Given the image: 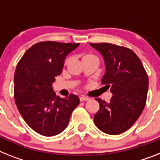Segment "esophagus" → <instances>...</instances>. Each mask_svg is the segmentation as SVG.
Returning a JSON list of instances; mask_svg holds the SVG:
<instances>
[{
    "mask_svg": "<svg viewBox=\"0 0 160 160\" xmlns=\"http://www.w3.org/2000/svg\"><path fill=\"white\" fill-rule=\"evenodd\" d=\"M80 101H89V98L88 97H87V96H80Z\"/></svg>",
    "mask_w": 160,
    "mask_h": 160,
    "instance_id": "obj_1",
    "label": "esophagus"
}]
</instances>
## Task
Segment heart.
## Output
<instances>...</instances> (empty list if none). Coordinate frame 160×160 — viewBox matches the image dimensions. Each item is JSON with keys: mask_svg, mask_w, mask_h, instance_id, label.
I'll list each match as a JSON object with an SVG mask.
<instances>
[{"mask_svg": "<svg viewBox=\"0 0 160 160\" xmlns=\"http://www.w3.org/2000/svg\"><path fill=\"white\" fill-rule=\"evenodd\" d=\"M89 58H96L93 55H92V54H86V55H84L82 56V60H84V59H89ZM71 59L70 58H67V59H65V61H64V64H68L69 62H70Z\"/></svg>", "mask_w": 160, "mask_h": 160, "instance_id": "b5f03b06", "label": "heart"}]
</instances>
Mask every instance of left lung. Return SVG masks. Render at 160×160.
I'll return each instance as SVG.
<instances>
[{"label":"left lung","mask_w":160,"mask_h":160,"mask_svg":"<svg viewBox=\"0 0 160 160\" xmlns=\"http://www.w3.org/2000/svg\"><path fill=\"white\" fill-rule=\"evenodd\" d=\"M102 55L105 73L101 80L110 88L109 103L100 98L94 122L103 132L118 135L138 119L146 105L149 80L142 61L132 50L110 43H91Z\"/></svg>","instance_id":"1"}]
</instances>
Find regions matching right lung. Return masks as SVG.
Masks as SVG:
<instances>
[{"mask_svg": "<svg viewBox=\"0 0 160 160\" xmlns=\"http://www.w3.org/2000/svg\"><path fill=\"white\" fill-rule=\"evenodd\" d=\"M79 43L39 42L30 47L14 72V100L28 125L45 137H53L67 128L78 96L59 98L52 83L62 72L66 56Z\"/></svg>", "mask_w": 160, "mask_h": 160, "instance_id": "add662e5", "label": "right lung"}]
</instances>
